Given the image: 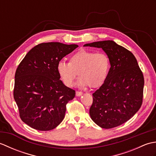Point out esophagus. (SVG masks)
Wrapping results in <instances>:
<instances>
[{
	"label": "esophagus",
	"instance_id": "obj_1",
	"mask_svg": "<svg viewBox=\"0 0 156 156\" xmlns=\"http://www.w3.org/2000/svg\"><path fill=\"white\" fill-rule=\"evenodd\" d=\"M82 94V92H79V91H76V97H80V96Z\"/></svg>",
	"mask_w": 156,
	"mask_h": 156
}]
</instances>
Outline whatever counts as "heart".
Instances as JSON below:
<instances>
[{"mask_svg": "<svg viewBox=\"0 0 156 156\" xmlns=\"http://www.w3.org/2000/svg\"><path fill=\"white\" fill-rule=\"evenodd\" d=\"M110 68L111 60L107 54L81 49L70 56L69 63L59 61L57 71L67 87L74 85L78 73V86L97 88L105 82Z\"/></svg>", "mask_w": 156, "mask_h": 156, "instance_id": "b5f03b06", "label": "heart"}]
</instances>
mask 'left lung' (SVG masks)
<instances>
[{"label":"left lung","instance_id":"8db88e82","mask_svg":"<svg viewBox=\"0 0 156 156\" xmlns=\"http://www.w3.org/2000/svg\"><path fill=\"white\" fill-rule=\"evenodd\" d=\"M84 47L102 49L111 60L104 83L93 94L90 116L103 129H111L129 120L140 108L144 78L134 55L127 49L107 40L90 43Z\"/></svg>","mask_w":156,"mask_h":156}]
</instances>
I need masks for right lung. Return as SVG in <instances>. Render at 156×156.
<instances>
[{"label": "right lung", "instance_id": "add662e5", "mask_svg": "<svg viewBox=\"0 0 156 156\" xmlns=\"http://www.w3.org/2000/svg\"><path fill=\"white\" fill-rule=\"evenodd\" d=\"M76 44L43 43L29 51L16 69L13 95L21 120L39 131H49L61 123L66 104L75 90L64 85L58 63L78 48Z\"/></svg>", "mask_w": 156, "mask_h": 156}]
</instances>
